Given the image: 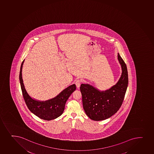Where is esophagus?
Segmentation results:
<instances>
[{
	"label": "esophagus",
	"mask_w": 154,
	"mask_h": 154,
	"mask_svg": "<svg viewBox=\"0 0 154 154\" xmlns=\"http://www.w3.org/2000/svg\"><path fill=\"white\" fill-rule=\"evenodd\" d=\"M75 85H76V87L79 88V87L81 86V81L79 79H78L75 81Z\"/></svg>",
	"instance_id": "34e87169"
}]
</instances>
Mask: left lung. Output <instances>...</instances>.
I'll return each instance as SVG.
<instances>
[{"label": "left lung", "instance_id": "obj_1", "mask_svg": "<svg viewBox=\"0 0 154 154\" xmlns=\"http://www.w3.org/2000/svg\"><path fill=\"white\" fill-rule=\"evenodd\" d=\"M122 74L117 84L105 91H100L88 84H81L83 108L88 117L94 121H102L112 117L121 106L128 84L127 68L118 54Z\"/></svg>", "mask_w": 154, "mask_h": 154}]
</instances>
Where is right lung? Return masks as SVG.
Returning a JSON list of instances; mask_svg holds the SVG:
<instances>
[{
    "label": "right lung",
    "mask_w": 154,
    "mask_h": 154,
    "mask_svg": "<svg viewBox=\"0 0 154 154\" xmlns=\"http://www.w3.org/2000/svg\"><path fill=\"white\" fill-rule=\"evenodd\" d=\"M24 62V60L21 64L19 79L23 97L28 108L31 112L43 120L50 121L60 117L64 110L66 101L76 89L75 85H72L65 88L52 99L45 101L33 99L28 93L23 83L22 71Z\"/></svg>",
    "instance_id": "right-lung-1"
}]
</instances>
